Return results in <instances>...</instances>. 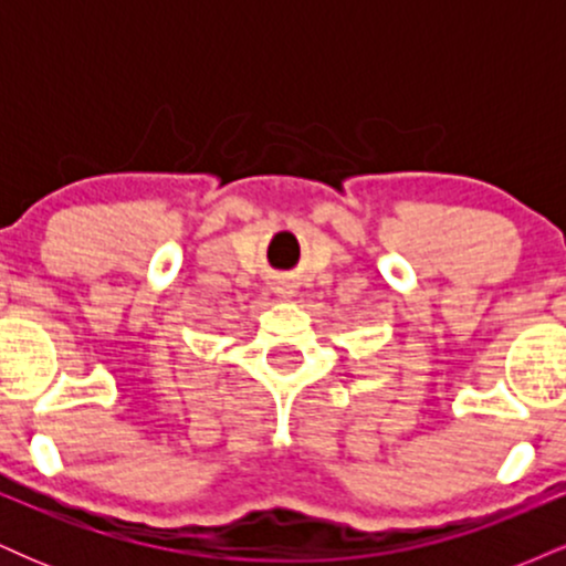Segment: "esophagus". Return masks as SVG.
Here are the masks:
<instances>
[{"instance_id": "obj_1", "label": "esophagus", "mask_w": 566, "mask_h": 566, "mask_svg": "<svg viewBox=\"0 0 566 566\" xmlns=\"http://www.w3.org/2000/svg\"><path fill=\"white\" fill-rule=\"evenodd\" d=\"M279 295H284V292H279Z\"/></svg>"}]
</instances>
